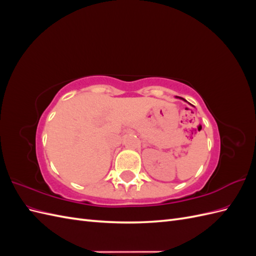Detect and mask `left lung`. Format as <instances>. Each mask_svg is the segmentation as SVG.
<instances>
[{"mask_svg": "<svg viewBox=\"0 0 256 256\" xmlns=\"http://www.w3.org/2000/svg\"><path fill=\"white\" fill-rule=\"evenodd\" d=\"M182 99H184V98H182Z\"/></svg>", "mask_w": 256, "mask_h": 256, "instance_id": "1", "label": "left lung"}]
</instances>
